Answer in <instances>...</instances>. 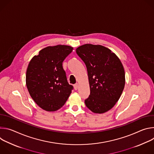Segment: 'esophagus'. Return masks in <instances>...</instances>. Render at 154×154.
Returning <instances> with one entry per match:
<instances>
[{
    "mask_svg": "<svg viewBox=\"0 0 154 154\" xmlns=\"http://www.w3.org/2000/svg\"><path fill=\"white\" fill-rule=\"evenodd\" d=\"M74 89H75V90H78V88H79V84H78V83L75 84V85H74Z\"/></svg>",
    "mask_w": 154,
    "mask_h": 154,
    "instance_id": "esophagus-1",
    "label": "esophagus"
}]
</instances>
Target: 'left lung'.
<instances>
[{
  "label": "left lung",
  "instance_id": "obj_1",
  "mask_svg": "<svg viewBox=\"0 0 154 154\" xmlns=\"http://www.w3.org/2000/svg\"><path fill=\"white\" fill-rule=\"evenodd\" d=\"M76 52L85 63L88 75L90 95L85 105L93 113H104L115 106L124 88L123 65L115 53L101 45L86 44Z\"/></svg>",
  "mask_w": 154,
  "mask_h": 154
}]
</instances>
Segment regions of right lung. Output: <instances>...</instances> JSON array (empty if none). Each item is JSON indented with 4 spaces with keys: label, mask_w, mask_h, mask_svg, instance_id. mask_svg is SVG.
<instances>
[{
    "label": "right lung",
    "mask_w": 154,
    "mask_h": 154,
    "mask_svg": "<svg viewBox=\"0 0 154 154\" xmlns=\"http://www.w3.org/2000/svg\"><path fill=\"white\" fill-rule=\"evenodd\" d=\"M72 50V47L66 45L48 46L41 50L29 62L26 86L33 100L44 110H58L73 90L62 66Z\"/></svg>",
    "instance_id": "1"
}]
</instances>
